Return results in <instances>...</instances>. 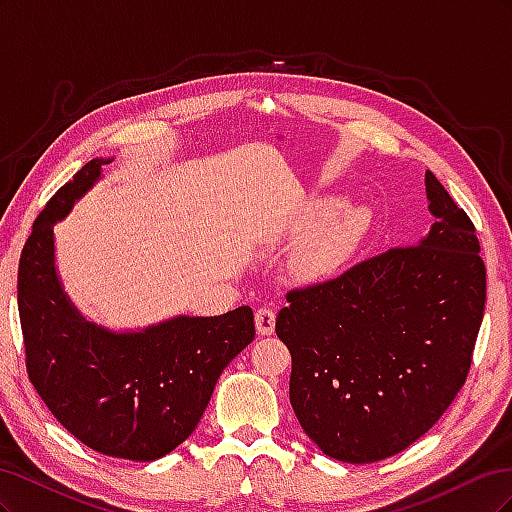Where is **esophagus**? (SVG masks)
Wrapping results in <instances>:
<instances>
[{
    "label": "esophagus",
    "instance_id": "obj_1",
    "mask_svg": "<svg viewBox=\"0 0 512 512\" xmlns=\"http://www.w3.org/2000/svg\"><path fill=\"white\" fill-rule=\"evenodd\" d=\"M254 320H256V331L260 335H271L275 331V312H273V309L260 307L256 316H254Z\"/></svg>",
    "mask_w": 512,
    "mask_h": 512
}]
</instances>
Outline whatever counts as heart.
I'll return each instance as SVG.
<instances>
[{
    "mask_svg": "<svg viewBox=\"0 0 512 512\" xmlns=\"http://www.w3.org/2000/svg\"><path fill=\"white\" fill-rule=\"evenodd\" d=\"M356 224V215H348L342 222H337L331 230L316 241L312 254H309V265L314 269L329 267L331 262L346 250V245L352 239V230Z\"/></svg>",
    "mask_w": 512,
    "mask_h": 512,
    "instance_id": "heart-1",
    "label": "heart"
}]
</instances>
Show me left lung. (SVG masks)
<instances>
[{"instance_id":"obj_1","label":"left lung","mask_w":512,"mask_h":512,"mask_svg":"<svg viewBox=\"0 0 512 512\" xmlns=\"http://www.w3.org/2000/svg\"><path fill=\"white\" fill-rule=\"evenodd\" d=\"M433 222L331 280L292 288L275 333L292 356L290 404L324 455L374 463L427 433L468 378L487 273L468 213L427 170Z\"/></svg>"}]
</instances>
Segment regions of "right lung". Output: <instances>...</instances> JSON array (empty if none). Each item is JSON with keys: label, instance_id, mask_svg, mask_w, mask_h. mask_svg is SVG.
I'll use <instances>...</instances> for the list:
<instances>
[{"label": "right lung", "instance_id": "1", "mask_svg": "<svg viewBox=\"0 0 512 512\" xmlns=\"http://www.w3.org/2000/svg\"><path fill=\"white\" fill-rule=\"evenodd\" d=\"M91 160L40 211L19 260L27 376L76 440L94 451L153 461L190 438L224 367L254 339L252 307L177 316L136 333L87 322L61 288L53 226L100 179Z\"/></svg>", "mask_w": 512, "mask_h": 512}]
</instances>
